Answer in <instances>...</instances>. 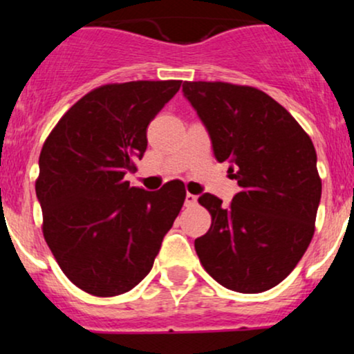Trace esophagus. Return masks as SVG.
Here are the masks:
<instances>
[{
	"mask_svg": "<svg viewBox=\"0 0 354 354\" xmlns=\"http://www.w3.org/2000/svg\"><path fill=\"white\" fill-rule=\"evenodd\" d=\"M196 201H198V198L194 196V194H191V193L186 194V200H185L186 206H194V205H196Z\"/></svg>",
	"mask_w": 354,
	"mask_h": 354,
	"instance_id": "1",
	"label": "esophagus"
}]
</instances>
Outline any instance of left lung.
Masks as SVG:
<instances>
[{"label":"left lung","instance_id":"obj_1","mask_svg":"<svg viewBox=\"0 0 354 354\" xmlns=\"http://www.w3.org/2000/svg\"><path fill=\"white\" fill-rule=\"evenodd\" d=\"M183 93L208 129L214 158L241 191L228 206L205 193L211 214L194 250L211 278L238 293H263L286 278L315 234L321 178L311 138L261 89L185 81Z\"/></svg>","mask_w":354,"mask_h":354}]
</instances>
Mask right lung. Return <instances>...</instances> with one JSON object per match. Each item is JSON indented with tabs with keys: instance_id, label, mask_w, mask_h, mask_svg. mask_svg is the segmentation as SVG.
Returning a JSON list of instances; mask_svg holds the SVG:
<instances>
[{
	"instance_id": "obj_1",
	"label": "right lung",
	"mask_w": 354,
	"mask_h": 354,
	"mask_svg": "<svg viewBox=\"0 0 354 354\" xmlns=\"http://www.w3.org/2000/svg\"><path fill=\"white\" fill-rule=\"evenodd\" d=\"M180 80L95 88L61 116L39 154L43 236L68 279L93 296L123 295L151 271L186 198L183 181L129 186L146 128Z\"/></svg>"
}]
</instances>
